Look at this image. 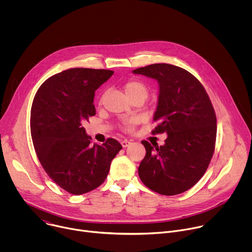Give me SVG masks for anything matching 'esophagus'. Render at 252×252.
Instances as JSON below:
<instances>
[{"instance_id": "34e87169", "label": "esophagus", "mask_w": 252, "mask_h": 252, "mask_svg": "<svg viewBox=\"0 0 252 252\" xmlns=\"http://www.w3.org/2000/svg\"><path fill=\"white\" fill-rule=\"evenodd\" d=\"M122 146H123V148H127V147H129L130 145H131V142L129 141V140H127V139H124V140H122Z\"/></svg>"}]
</instances>
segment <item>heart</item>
Here are the masks:
<instances>
[{"instance_id":"1","label":"heart","mask_w":252,"mask_h":252,"mask_svg":"<svg viewBox=\"0 0 252 252\" xmlns=\"http://www.w3.org/2000/svg\"><path fill=\"white\" fill-rule=\"evenodd\" d=\"M124 91L129 99L133 97H138V96L147 98L149 94L148 86L143 82L135 79H131L127 81L124 85ZM131 125H132V122H126L125 123V127L126 129H129L131 127Z\"/></svg>"}]
</instances>
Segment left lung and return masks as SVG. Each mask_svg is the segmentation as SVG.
<instances>
[{
  "mask_svg": "<svg viewBox=\"0 0 252 252\" xmlns=\"http://www.w3.org/2000/svg\"><path fill=\"white\" fill-rule=\"evenodd\" d=\"M132 73L158 81L153 133H167L160 147L141 141L147 154L138 166L140 181L163 195L187 191L202 177L214 153L217 117L209 96L189 71L173 64L154 63Z\"/></svg>",
  "mask_w": 252,
  "mask_h": 252,
  "instance_id": "8db88e82",
  "label": "left lung"
}]
</instances>
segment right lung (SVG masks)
Returning a JSON list of instances; mask_svg holds the SVG:
<instances>
[{
    "instance_id": "1",
    "label": "right lung",
    "mask_w": 252,
    "mask_h": 252,
    "mask_svg": "<svg viewBox=\"0 0 252 252\" xmlns=\"http://www.w3.org/2000/svg\"><path fill=\"white\" fill-rule=\"evenodd\" d=\"M113 74L85 67L63 70L45 81L33 97L31 134L35 154L48 175L71 194L99 187L123 149L115 138L92 146L83 126L95 115L94 92Z\"/></svg>"
}]
</instances>
